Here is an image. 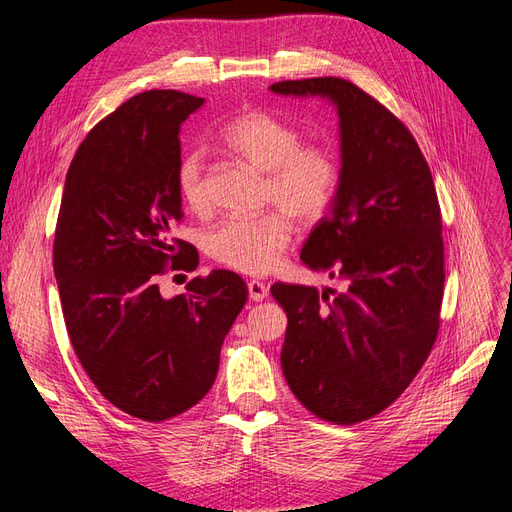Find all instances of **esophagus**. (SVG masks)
I'll use <instances>...</instances> for the list:
<instances>
[{
    "label": "esophagus",
    "mask_w": 512,
    "mask_h": 512,
    "mask_svg": "<svg viewBox=\"0 0 512 512\" xmlns=\"http://www.w3.org/2000/svg\"><path fill=\"white\" fill-rule=\"evenodd\" d=\"M247 292H250V299L252 301H265L269 297V288L258 282V280H250L247 282Z\"/></svg>",
    "instance_id": "1"
}]
</instances>
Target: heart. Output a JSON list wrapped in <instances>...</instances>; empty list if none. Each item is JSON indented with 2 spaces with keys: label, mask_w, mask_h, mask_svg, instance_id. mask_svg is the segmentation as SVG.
<instances>
[{
  "label": "heart",
  "mask_w": 512,
  "mask_h": 512,
  "mask_svg": "<svg viewBox=\"0 0 512 512\" xmlns=\"http://www.w3.org/2000/svg\"><path fill=\"white\" fill-rule=\"evenodd\" d=\"M301 141L292 123L260 108L235 115L220 130L224 151L265 173L262 200L280 209L254 218H228L209 230L205 252L215 262L241 273H269L280 265L292 241L289 215L309 224L329 211L342 179L339 160L333 149ZM177 185L185 207L196 213L209 209L207 168L198 151L181 160Z\"/></svg>",
  "instance_id": "heart-1"
}]
</instances>
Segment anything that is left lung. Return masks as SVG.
Instances as JSON below:
<instances>
[{
    "mask_svg": "<svg viewBox=\"0 0 512 512\" xmlns=\"http://www.w3.org/2000/svg\"><path fill=\"white\" fill-rule=\"evenodd\" d=\"M280 96H320L339 115L342 179L301 260L344 288L273 284L288 327L284 378L335 425L389 408L438 337L444 294L442 218L431 170L389 108L335 76L282 81Z\"/></svg>",
    "mask_w": 512,
    "mask_h": 512,
    "instance_id": "obj_1",
    "label": "left lung"
}]
</instances>
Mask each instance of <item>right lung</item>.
I'll use <instances>...</instances> for the list:
<instances>
[{
    "label": "right lung",
    "instance_id": "right-lung-1",
    "mask_svg": "<svg viewBox=\"0 0 512 512\" xmlns=\"http://www.w3.org/2000/svg\"><path fill=\"white\" fill-rule=\"evenodd\" d=\"M203 104L151 89L104 117L70 164L55 228L53 269L72 348L113 406L151 423L209 393L247 301L245 282L224 269L194 277L173 299L158 288L168 267H198V252L173 226L183 218L179 130Z\"/></svg>",
    "mask_w": 512,
    "mask_h": 512
}]
</instances>
